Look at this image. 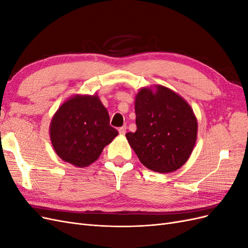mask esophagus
Returning <instances> with one entry per match:
<instances>
[{
	"instance_id": "34e87169",
	"label": "esophagus",
	"mask_w": 248,
	"mask_h": 248,
	"mask_svg": "<svg viewBox=\"0 0 248 248\" xmlns=\"http://www.w3.org/2000/svg\"><path fill=\"white\" fill-rule=\"evenodd\" d=\"M118 130H119V133H120V134H125V133H126V126L120 127V128H119Z\"/></svg>"
}]
</instances>
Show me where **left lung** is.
I'll return each instance as SVG.
<instances>
[{
	"label": "left lung",
	"mask_w": 248,
	"mask_h": 248,
	"mask_svg": "<svg viewBox=\"0 0 248 248\" xmlns=\"http://www.w3.org/2000/svg\"><path fill=\"white\" fill-rule=\"evenodd\" d=\"M137 131L126 138L149 170L170 172L189 158L197 140L198 122L189 104L171 90L155 93L141 89L136 98Z\"/></svg>",
	"instance_id": "left-lung-1"
}]
</instances>
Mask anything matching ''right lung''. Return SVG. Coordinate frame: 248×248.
<instances>
[{"mask_svg": "<svg viewBox=\"0 0 248 248\" xmlns=\"http://www.w3.org/2000/svg\"><path fill=\"white\" fill-rule=\"evenodd\" d=\"M118 136L107 108L97 96H76L63 103L51 120L50 140L56 153L73 166L85 168Z\"/></svg>", "mask_w": 248, "mask_h": 248, "instance_id": "right-lung-1", "label": "right lung"}]
</instances>
